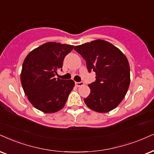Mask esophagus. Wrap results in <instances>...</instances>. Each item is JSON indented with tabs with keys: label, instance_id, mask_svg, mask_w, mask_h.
<instances>
[{
	"label": "esophagus",
	"instance_id": "1",
	"mask_svg": "<svg viewBox=\"0 0 154 154\" xmlns=\"http://www.w3.org/2000/svg\"><path fill=\"white\" fill-rule=\"evenodd\" d=\"M84 85V83L83 82H75V86L77 87H80V86H82Z\"/></svg>",
	"mask_w": 154,
	"mask_h": 154
}]
</instances>
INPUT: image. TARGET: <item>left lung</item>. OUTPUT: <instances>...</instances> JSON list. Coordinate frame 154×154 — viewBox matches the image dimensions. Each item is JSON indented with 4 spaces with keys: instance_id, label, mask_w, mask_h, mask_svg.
<instances>
[{
    "instance_id": "8db88e82",
    "label": "left lung",
    "mask_w": 154,
    "mask_h": 154,
    "mask_svg": "<svg viewBox=\"0 0 154 154\" xmlns=\"http://www.w3.org/2000/svg\"><path fill=\"white\" fill-rule=\"evenodd\" d=\"M86 60L88 71L96 72L95 82L88 85L91 93L84 98L86 106L98 113L116 108L130 85V66L126 56L115 45L97 39L74 48Z\"/></svg>"
}]
</instances>
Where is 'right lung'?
Instances as JSON below:
<instances>
[{"instance_id": "1", "label": "right lung", "mask_w": 154, "mask_h": 154, "mask_svg": "<svg viewBox=\"0 0 154 154\" xmlns=\"http://www.w3.org/2000/svg\"><path fill=\"white\" fill-rule=\"evenodd\" d=\"M74 45L48 42L31 51L25 58L20 81L25 94L35 109L46 113L65 106L75 82L55 78Z\"/></svg>"}]
</instances>
